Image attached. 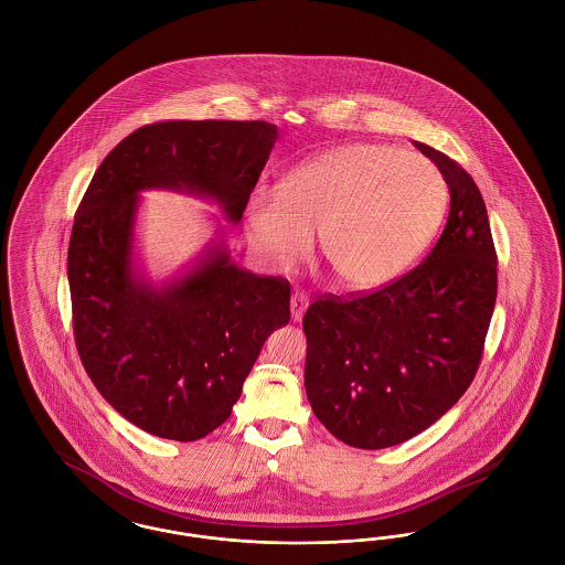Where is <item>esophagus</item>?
<instances>
[{
	"instance_id": "esophagus-1",
	"label": "esophagus",
	"mask_w": 565,
	"mask_h": 565,
	"mask_svg": "<svg viewBox=\"0 0 565 565\" xmlns=\"http://www.w3.org/2000/svg\"><path fill=\"white\" fill-rule=\"evenodd\" d=\"M307 307H309V298H307V295H305V292H295L292 298H290V309H292V320H295V322L302 320Z\"/></svg>"
}]
</instances>
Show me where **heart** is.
<instances>
[{
  "instance_id": "1",
  "label": "heart",
  "mask_w": 565,
  "mask_h": 565,
  "mask_svg": "<svg viewBox=\"0 0 565 565\" xmlns=\"http://www.w3.org/2000/svg\"><path fill=\"white\" fill-rule=\"evenodd\" d=\"M445 205V178L426 157L353 143L300 162L277 190H254L245 222L254 249L273 267H296L311 249V231H318L337 281L373 290L417 260Z\"/></svg>"
}]
</instances>
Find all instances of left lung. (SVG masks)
Segmentation results:
<instances>
[{
	"label": "left lung",
	"instance_id": "1",
	"mask_svg": "<svg viewBox=\"0 0 565 565\" xmlns=\"http://www.w3.org/2000/svg\"><path fill=\"white\" fill-rule=\"evenodd\" d=\"M413 146L443 173L451 207L428 258L371 295L323 296L305 313V390L326 430L385 449L440 419L477 375L498 295L483 196L447 154Z\"/></svg>",
	"mask_w": 565,
	"mask_h": 565
}]
</instances>
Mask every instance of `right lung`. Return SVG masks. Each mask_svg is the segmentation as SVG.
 Wrapping results in <instances>:
<instances>
[{"label": "right lung", "instance_id": "right-lung-1", "mask_svg": "<svg viewBox=\"0 0 565 565\" xmlns=\"http://www.w3.org/2000/svg\"><path fill=\"white\" fill-rule=\"evenodd\" d=\"M275 141L265 120L148 125L84 192L67 252L76 345L99 394L148 434L190 443L231 417L270 332L290 322V284L239 267L222 224L189 267L154 284L135 254L141 192H186L239 224Z\"/></svg>", "mask_w": 565, "mask_h": 565}]
</instances>
